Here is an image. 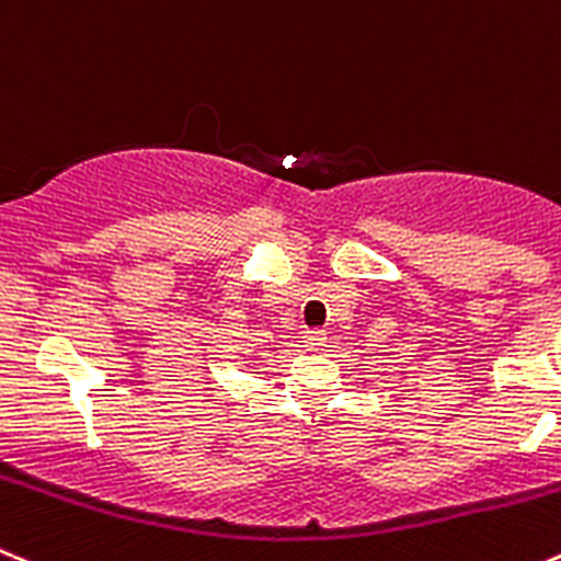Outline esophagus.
<instances>
[{"mask_svg":"<svg viewBox=\"0 0 561 561\" xmlns=\"http://www.w3.org/2000/svg\"><path fill=\"white\" fill-rule=\"evenodd\" d=\"M324 335H328V333H324V330H306V335H302V339H306L308 350L317 352L319 346H324V341H328V339H324Z\"/></svg>","mask_w":561,"mask_h":561,"instance_id":"34e87169","label":"esophagus"}]
</instances>
